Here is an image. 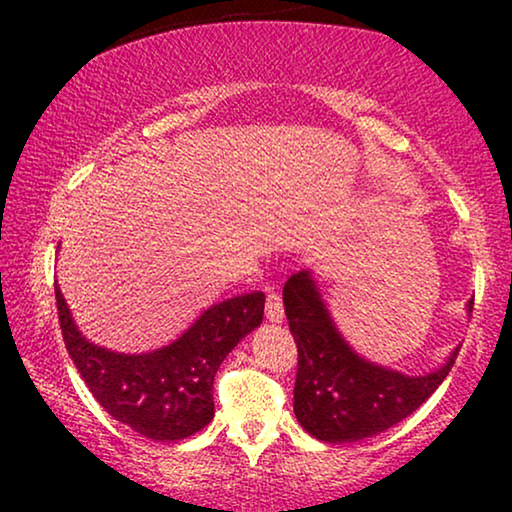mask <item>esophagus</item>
<instances>
[{"label":"esophagus","instance_id":"1","mask_svg":"<svg viewBox=\"0 0 512 512\" xmlns=\"http://www.w3.org/2000/svg\"><path fill=\"white\" fill-rule=\"evenodd\" d=\"M265 317H268L272 324H282L284 321V305L277 293H270L268 300H265Z\"/></svg>","mask_w":512,"mask_h":512}]
</instances>
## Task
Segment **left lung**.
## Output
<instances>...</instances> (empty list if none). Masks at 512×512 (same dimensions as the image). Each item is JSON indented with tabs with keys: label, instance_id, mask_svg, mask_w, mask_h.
<instances>
[{
	"label": "left lung",
	"instance_id": "1",
	"mask_svg": "<svg viewBox=\"0 0 512 512\" xmlns=\"http://www.w3.org/2000/svg\"><path fill=\"white\" fill-rule=\"evenodd\" d=\"M466 307L473 310V298ZM284 312L298 345L293 412L324 443H356L403 422L443 384L459 354L457 347L443 366L424 375L363 359L342 338L310 270L284 284Z\"/></svg>",
	"mask_w": 512,
	"mask_h": 512
}]
</instances>
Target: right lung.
Listing matches in <instances>:
<instances>
[{"label":"right lung","instance_id":"add662e5","mask_svg":"<svg viewBox=\"0 0 512 512\" xmlns=\"http://www.w3.org/2000/svg\"><path fill=\"white\" fill-rule=\"evenodd\" d=\"M67 352L95 401L139 436L177 443L212 422L214 375L244 335L261 326L265 296L244 293L207 307L177 340L144 354L111 352L76 328L55 286Z\"/></svg>","mask_w":512,"mask_h":512}]
</instances>
